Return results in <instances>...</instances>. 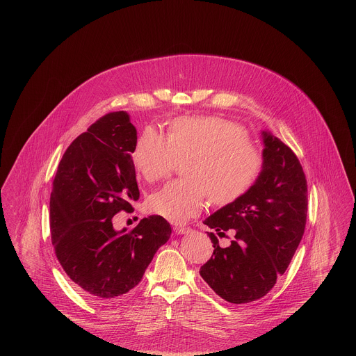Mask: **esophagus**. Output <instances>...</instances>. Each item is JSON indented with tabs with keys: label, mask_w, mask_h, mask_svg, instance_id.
Instances as JSON below:
<instances>
[{
	"label": "esophagus",
	"mask_w": 356,
	"mask_h": 356,
	"mask_svg": "<svg viewBox=\"0 0 356 356\" xmlns=\"http://www.w3.org/2000/svg\"><path fill=\"white\" fill-rule=\"evenodd\" d=\"M173 229H175V232H176L177 235H184V234H188V232L191 231V228L184 227V225H176Z\"/></svg>",
	"instance_id": "1"
}]
</instances>
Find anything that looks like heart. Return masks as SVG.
I'll use <instances>...</instances> for the list:
<instances>
[{"label":"heart","mask_w":356,"mask_h":356,"mask_svg":"<svg viewBox=\"0 0 356 356\" xmlns=\"http://www.w3.org/2000/svg\"><path fill=\"white\" fill-rule=\"evenodd\" d=\"M248 141L240 125L220 118H180L170 124L168 137L145 128L134 151L136 170L145 181H160L186 161V180L154 192L148 211L183 222L200 213L207 195L212 203H234L254 186L263 168L261 153Z\"/></svg>","instance_id":"obj_1"}]
</instances>
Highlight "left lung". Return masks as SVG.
<instances>
[{
    "instance_id": "8db88e82",
    "label": "left lung",
    "mask_w": 356,
    "mask_h": 356,
    "mask_svg": "<svg viewBox=\"0 0 356 356\" xmlns=\"http://www.w3.org/2000/svg\"><path fill=\"white\" fill-rule=\"evenodd\" d=\"M263 168L234 203L216 211L204 224L232 244L218 245L208 232L213 254L200 268L208 286L234 305L267 295L286 270L303 237L307 220V180L299 159L282 140L263 131Z\"/></svg>"
}]
</instances>
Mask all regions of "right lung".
Here are the masks:
<instances>
[{
    "label": "right lung",
    "instance_id": "1",
    "mask_svg": "<svg viewBox=\"0 0 356 356\" xmlns=\"http://www.w3.org/2000/svg\"><path fill=\"white\" fill-rule=\"evenodd\" d=\"M137 132L124 111L92 124L64 153L53 180L51 244L85 296L109 303L136 287L172 229L161 216L116 231L112 219L140 197L132 153Z\"/></svg>",
    "mask_w": 356,
    "mask_h": 356
}]
</instances>
